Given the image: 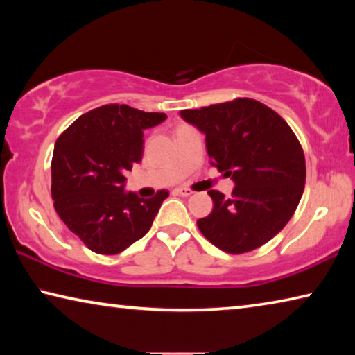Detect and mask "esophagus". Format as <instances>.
Returning a JSON list of instances; mask_svg holds the SVG:
<instances>
[{"label": "esophagus", "instance_id": "1", "mask_svg": "<svg viewBox=\"0 0 355 355\" xmlns=\"http://www.w3.org/2000/svg\"><path fill=\"white\" fill-rule=\"evenodd\" d=\"M175 192L178 196H183V197H189V196L194 194V191L189 189V188H177Z\"/></svg>", "mask_w": 355, "mask_h": 355}]
</instances>
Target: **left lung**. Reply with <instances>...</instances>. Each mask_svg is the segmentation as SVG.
<instances>
[{
	"label": "left lung",
	"mask_w": 355,
	"mask_h": 355,
	"mask_svg": "<svg viewBox=\"0 0 355 355\" xmlns=\"http://www.w3.org/2000/svg\"><path fill=\"white\" fill-rule=\"evenodd\" d=\"M180 116L205 135L211 164L235 183L232 197L208 191L213 211L197 220L202 235L228 254L260 248L296 211L305 156L293 130L271 107L236 98Z\"/></svg>",
	"instance_id": "8db88e82"
}]
</instances>
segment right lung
<instances>
[{
    "mask_svg": "<svg viewBox=\"0 0 355 355\" xmlns=\"http://www.w3.org/2000/svg\"><path fill=\"white\" fill-rule=\"evenodd\" d=\"M164 112L105 105L83 114L58 137L51 161V197L70 232L95 254L116 255L150 230L161 203L158 191L141 199L125 191V173L144 153V130Z\"/></svg>",
    "mask_w": 355,
    "mask_h": 355,
    "instance_id": "1",
    "label": "right lung"
}]
</instances>
